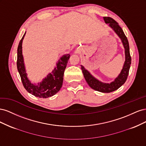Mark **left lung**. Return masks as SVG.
<instances>
[{
    "instance_id": "obj_1",
    "label": "left lung",
    "mask_w": 146,
    "mask_h": 146,
    "mask_svg": "<svg viewBox=\"0 0 146 146\" xmlns=\"http://www.w3.org/2000/svg\"><path fill=\"white\" fill-rule=\"evenodd\" d=\"M104 20L105 24H109L108 27L111 28L118 37L120 38L122 43L125 52V61L122 66V69L118 76L114 78V80L110 83H104L99 80L86 69L83 66L81 65V69L85 80L92 89L101 92L108 93L117 90L120 88L127 80L129 75V69L131 64V56L130 55L129 44L128 39L123 33L122 29L116 21L110 17H104Z\"/></svg>"
}]
</instances>
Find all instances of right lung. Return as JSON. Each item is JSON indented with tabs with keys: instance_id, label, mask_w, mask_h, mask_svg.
Listing matches in <instances>:
<instances>
[{
	"instance_id": "right-lung-1",
	"label": "right lung",
	"mask_w": 146,
	"mask_h": 146,
	"mask_svg": "<svg viewBox=\"0 0 146 146\" xmlns=\"http://www.w3.org/2000/svg\"><path fill=\"white\" fill-rule=\"evenodd\" d=\"M25 33L17 47V68L22 82L25 89L31 94L39 98H50L56 94L62 86L64 72L69 59L70 54H64L60 57L51 72L48 73L41 82L33 83L29 80L27 76L23 55V42Z\"/></svg>"
}]
</instances>
